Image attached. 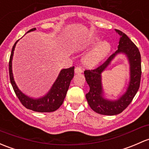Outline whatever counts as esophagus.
<instances>
[{
    "label": "esophagus",
    "mask_w": 149,
    "mask_h": 149,
    "mask_svg": "<svg viewBox=\"0 0 149 149\" xmlns=\"http://www.w3.org/2000/svg\"><path fill=\"white\" fill-rule=\"evenodd\" d=\"M83 72V70L81 69L80 67H76L75 68V73H76V74H80V73H81Z\"/></svg>",
    "instance_id": "1"
}]
</instances>
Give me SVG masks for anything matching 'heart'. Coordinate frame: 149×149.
I'll return each instance as SVG.
<instances>
[{"label":"heart","mask_w":149,"mask_h":149,"mask_svg":"<svg viewBox=\"0 0 149 149\" xmlns=\"http://www.w3.org/2000/svg\"><path fill=\"white\" fill-rule=\"evenodd\" d=\"M87 48L91 49L84 56V63L88 66H94L101 62L111 51V44L101 38L93 37L86 43Z\"/></svg>","instance_id":"b5f03b06"}]
</instances>
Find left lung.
<instances>
[{
  "label": "left lung",
  "instance_id": "obj_1",
  "mask_svg": "<svg viewBox=\"0 0 149 149\" xmlns=\"http://www.w3.org/2000/svg\"><path fill=\"white\" fill-rule=\"evenodd\" d=\"M115 31L120 36L118 50L96 68L84 71L86 81L90 88L88 93L86 94L88 103L92 110L102 115L114 116L120 113L132 101L140 86L141 76L140 52L124 33L117 29ZM118 54H125L127 58L130 63V81L125 93L117 100H113L104 95L101 74Z\"/></svg>",
  "mask_w": 149,
  "mask_h": 149
}]
</instances>
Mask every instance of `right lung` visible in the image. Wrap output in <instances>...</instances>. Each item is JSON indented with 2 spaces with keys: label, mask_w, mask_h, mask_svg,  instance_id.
<instances>
[{
  "label": "right lung",
  "mask_w": 149,
  "mask_h": 149,
  "mask_svg": "<svg viewBox=\"0 0 149 149\" xmlns=\"http://www.w3.org/2000/svg\"><path fill=\"white\" fill-rule=\"evenodd\" d=\"M36 29H31L27 33L36 31ZM19 40H17L13 45L12 48L11 54H10V61H9V76L11 85L15 91V94L18 99L20 100L22 104L26 109L32 110L36 112L48 113L53 112L57 110L62 105L65 98L66 93L69 88L70 81L74 76V66L69 68L62 69L59 73L57 79H56L51 89L48 93L43 96L40 98H32L26 95L18 88V86L15 82L13 78L12 70V61L13 56L14 50H15L16 43Z\"/></svg>",
  "instance_id": "1"
}]
</instances>
